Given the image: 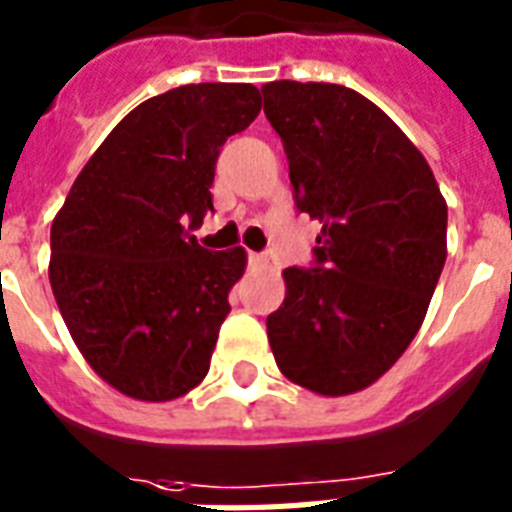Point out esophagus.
I'll list each match as a JSON object with an SVG mask.
<instances>
[{"label": "esophagus", "instance_id": "34e87169", "mask_svg": "<svg viewBox=\"0 0 512 512\" xmlns=\"http://www.w3.org/2000/svg\"><path fill=\"white\" fill-rule=\"evenodd\" d=\"M249 265H268V255L265 252H249Z\"/></svg>", "mask_w": 512, "mask_h": 512}]
</instances>
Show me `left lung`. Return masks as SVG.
<instances>
[{"instance_id":"left-lung-1","label":"left lung","mask_w":512,"mask_h":512,"mask_svg":"<svg viewBox=\"0 0 512 512\" xmlns=\"http://www.w3.org/2000/svg\"><path fill=\"white\" fill-rule=\"evenodd\" d=\"M295 204L321 223L313 268H287L268 316L281 374L321 396L369 388L420 332L446 263V201L425 156L342 84H263Z\"/></svg>"}]
</instances>
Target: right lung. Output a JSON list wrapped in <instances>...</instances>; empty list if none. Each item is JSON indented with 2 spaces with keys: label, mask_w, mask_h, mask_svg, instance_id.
I'll list each match as a JSON object with an SVG mask.
<instances>
[{
  "label": "right lung",
  "mask_w": 512,
  "mask_h": 512,
  "mask_svg": "<svg viewBox=\"0 0 512 512\" xmlns=\"http://www.w3.org/2000/svg\"><path fill=\"white\" fill-rule=\"evenodd\" d=\"M260 114L252 84H185L116 124L50 231V284L87 364L138 401L185 396L209 372L241 247L209 252L188 228L212 209L220 146Z\"/></svg>",
  "instance_id": "add662e5"
}]
</instances>
